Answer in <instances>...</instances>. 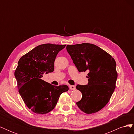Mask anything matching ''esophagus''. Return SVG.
<instances>
[{
  "label": "esophagus",
  "instance_id": "esophagus-1",
  "mask_svg": "<svg viewBox=\"0 0 134 134\" xmlns=\"http://www.w3.org/2000/svg\"><path fill=\"white\" fill-rule=\"evenodd\" d=\"M69 88L71 90H74L75 89V87L74 86H70Z\"/></svg>",
  "mask_w": 134,
  "mask_h": 134
}]
</instances>
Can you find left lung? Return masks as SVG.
I'll list each match as a JSON object with an SVG mask.
<instances>
[{
	"instance_id": "obj_1",
	"label": "left lung",
	"mask_w": 134,
	"mask_h": 134,
	"mask_svg": "<svg viewBox=\"0 0 134 134\" xmlns=\"http://www.w3.org/2000/svg\"><path fill=\"white\" fill-rule=\"evenodd\" d=\"M66 50L79 72H89L88 84L76 86L82 93L77 106L87 114L99 111L109 102L116 87L117 72L115 59L91 43L67 45Z\"/></svg>"
}]
</instances>
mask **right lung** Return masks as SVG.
Instances as JSON below:
<instances>
[{"label": "right lung", "mask_w": 134, "mask_h": 134, "mask_svg": "<svg viewBox=\"0 0 134 134\" xmlns=\"http://www.w3.org/2000/svg\"><path fill=\"white\" fill-rule=\"evenodd\" d=\"M66 44H42L23 55L14 72L17 87L24 102L32 111L46 114L53 109L66 85L53 86L41 79L43 74L53 72L58 52Z\"/></svg>", "instance_id": "obj_1"}]
</instances>
